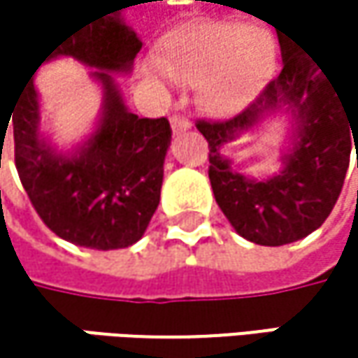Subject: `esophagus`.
Segmentation results:
<instances>
[{"label":"esophagus","mask_w":358,"mask_h":358,"mask_svg":"<svg viewBox=\"0 0 358 358\" xmlns=\"http://www.w3.org/2000/svg\"><path fill=\"white\" fill-rule=\"evenodd\" d=\"M170 124H172V132H174V134L186 132V130L190 128V122H188V117L178 115V113H174V115L170 117Z\"/></svg>","instance_id":"esophagus-1"}]
</instances>
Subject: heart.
<instances>
[{"mask_svg": "<svg viewBox=\"0 0 358 358\" xmlns=\"http://www.w3.org/2000/svg\"><path fill=\"white\" fill-rule=\"evenodd\" d=\"M275 62V41L257 24L209 22L168 41L159 59L143 64V74L184 87H199V106L224 117L245 108Z\"/></svg>", "mask_w": 358, "mask_h": 358, "instance_id": "b5f03b06", "label": "heart"}]
</instances>
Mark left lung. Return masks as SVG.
<instances>
[{
    "label": "left lung",
    "instance_id": "1",
    "mask_svg": "<svg viewBox=\"0 0 358 358\" xmlns=\"http://www.w3.org/2000/svg\"><path fill=\"white\" fill-rule=\"evenodd\" d=\"M278 41L282 70L249 108L230 120L196 122L209 143V180L220 209L243 238L263 247L301 241L322 226L340 196L358 136V95L342 91L294 38L278 33ZM275 110L293 115L282 172L265 180L234 173L221 151Z\"/></svg>",
    "mask_w": 358,
    "mask_h": 358
}]
</instances>
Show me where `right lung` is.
<instances>
[{"label":"right lung","mask_w":358,"mask_h":358,"mask_svg":"<svg viewBox=\"0 0 358 358\" xmlns=\"http://www.w3.org/2000/svg\"><path fill=\"white\" fill-rule=\"evenodd\" d=\"M120 10L87 22L38 62L74 57L95 68L91 76L103 87L99 124L74 153L55 151L41 134L33 80L12 109L13 122L8 120L14 128L18 176L43 224L76 247L97 250L126 249L141 241L159 205L164 159L172 141L166 117L151 120L128 111L109 74H128L143 47Z\"/></svg>","instance_id":"add662e5"}]
</instances>
